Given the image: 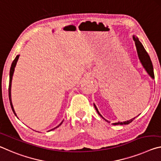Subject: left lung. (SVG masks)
Masks as SVG:
<instances>
[{"label": "left lung", "mask_w": 161, "mask_h": 161, "mask_svg": "<svg viewBox=\"0 0 161 161\" xmlns=\"http://www.w3.org/2000/svg\"><path fill=\"white\" fill-rule=\"evenodd\" d=\"M133 38L134 42H135V43H136L137 52H138L139 59H140L142 65H143V66L144 67L145 69H146V70L147 71V73L150 75V76H151L152 78H154L155 76H154V72H153V64H152L151 60V58H150V56H148V54H147V53L146 52V50H145L144 47L143 46V45H142L141 42L139 41L138 38H136L135 36H133ZM94 107H95V108H96L97 113H98V115H100V116L103 118V119L105 121H106V122L110 123L108 120L105 119V118L103 117L101 114H100L98 108H97L96 106L95 105H94ZM134 119H135V118H132V119H130L129 120L125 121V122H118V123H113V125H128L130 123L132 122V121Z\"/></svg>", "instance_id": "1"}]
</instances>
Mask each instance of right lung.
Wrapping results in <instances>:
<instances>
[{"instance_id": "right-lung-1", "label": "right lung", "mask_w": 161, "mask_h": 161, "mask_svg": "<svg viewBox=\"0 0 161 161\" xmlns=\"http://www.w3.org/2000/svg\"><path fill=\"white\" fill-rule=\"evenodd\" d=\"M18 58H19V56H17L15 57V58L14 60V61L12 63V65H11V67H10V80H9V86H8V96H9V101H10V106H11V108L13 112L14 113V114L15 115V116H16V114H15V112L14 109V106H13V104H12V101H11V95H10V91H11V82H12V78H13V75H14V70H15V65H16V63L17 61L18 60ZM63 121L61 123H60V124L59 125H58L56 128L59 127V126L62 124ZM53 128V129H55ZM53 129H52V130H53Z\"/></svg>"}]
</instances>
